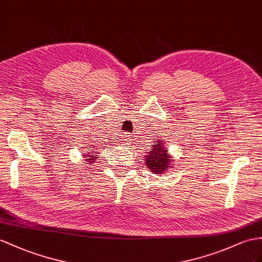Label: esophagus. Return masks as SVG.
Returning <instances> with one entry per match:
<instances>
[{"instance_id":"obj_1","label":"esophagus","mask_w":262,"mask_h":262,"mask_svg":"<svg viewBox=\"0 0 262 262\" xmlns=\"http://www.w3.org/2000/svg\"><path fill=\"white\" fill-rule=\"evenodd\" d=\"M124 139H122L123 141H125V142H130L131 140H132V137L131 136H127V135H125V137H123Z\"/></svg>"}]
</instances>
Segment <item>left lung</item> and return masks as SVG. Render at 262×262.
<instances>
[{
  "instance_id": "1",
  "label": "left lung",
  "mask_w": 262,
  "mask_h": 262,
  "mask_svg": "<svg viewBox=\"0 0 262 262\" xmlns=\"http://www.w3.org/2000/svg\"><path fill=\"white\" fill-rule=\"evenodd\" d=\"M162 141L163 139H157L156 143L152 145L151 151L144 159L145 165L155 174H163L165 171L172 168V159Z\"/></svg>"
}]
</instances>
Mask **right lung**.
Instances as JSON below:
<instances>
[{
	"instance_id": "add662e5",
	"label": "right lung",
	"mask_w": 262,
	"mask_h": 262,
	"mask_svg": "<svg viewBox=\"0 0 262 262\" xmlns=\"http://www.w3.org/2000/svg\"><path fill=\"white\" fill-rule=\"evenodd\" d=\"M90 148H93V146H90ZM95 155H97V152H95L93 149H88V151H85V153L83 156L89 158V159H86V161L89 163H93L95 160H97V158L94 157Z\"/></svg>"
}]
</instances>
